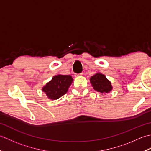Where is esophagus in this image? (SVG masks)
I'll list each match as a JSON object with an SVG mask.
<instances>
[{"mask_svg": "<svg viewBox=\"0 0 151 151\" xmlns=\"http://www.w3.org/2000/svg\"><path fill=\"white\" fill-rule=\"evenodd\" d=\"M76 76H82V73H78V74H76Z\"/></svg>", "mask_w": 151, "mask_h": 151, "instance_id": "esophagus-1", "label": "esophagus"}]
</instances>
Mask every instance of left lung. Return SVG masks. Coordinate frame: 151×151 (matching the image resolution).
Returning <instances> with one entry per match:
<instances>
[{"label": "left lung", "mask_w": 151, "mask_h": 151, "mask_svg": "<svg viewBox=\"0 0 151 151\" xmlns=\"http://www.w3.org/2000/svg\"><path fill=\"white\" fill-rule=\"evenodd\" d=\"M90 82L95 90L101 93H108L111 89V82L101 73H97L90 78Z\"/></svg>", "instance_id": "8db88e82"}]
</instances>
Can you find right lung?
Wrapping results in <instances>:
<instances>
[{"label": "right lung", "instance_id": "add662e5", "mask_svg": "<svg viewBox=\"0 0 151 151\" xmlns=\"http://www.w3.org/2000/svg\"><path fill=\"white\" fill-rule=\"evenodd\" d=\"M72 81L70 75H56L44 86L43 91L48 98L55 100L66 93Z\"/></svg>", "mask_w": 151, "mask_h": 151}]
</instances>
